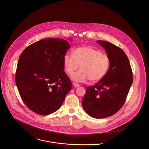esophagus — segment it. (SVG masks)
Returning <instances> with one entry per match:
<instances>
[{"label":"esophagus","instance_id":"obj_1","mask_svg":"<svg viewBox=\"0 0 149 149\" xmlns=\"http://www.w3.org/2000/svg\"><path fill=\"white\" fill-rule=\"evenodd\" d=\"M73 85H74V87H79V86H80V84H77V83H73Z\"/></svg>","mask_w":149,"mask_h":149}]
</instances>
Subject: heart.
Returning <instances> with one entry per match:
<instances>
[{"label": "heart", "instance_id": "1", "mask_svg": "<svg viewBox=\"0 0 149 149\" xmlns=\"http://www.w3.org/2000/svg\"><path fill=\"white\" fill-rule=\"evenodd\" d=\"M66 72L71 75L80 65V69L72 76L73 80L83 83L89 79L92 82L101 80L106 74L110 65L109 57L100 50L88 47L76 48L73 54L66 53L63 58Z\"/></svg>", "mask_w": 149, "mask_h": 149}]
</instances>
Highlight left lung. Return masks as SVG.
<instances>
[{"label":"left lung","mask_w":149,"mask_h":149,"mask_svg":"<svg viewBox=\"0 0 149 149\" xmlns=\"http://www.w3.org/2000/svg\"><path fill=\"white\" fill-rule=\"evenodd\" d=\"M97 42L106 51L110 65L99 82L86 88L82 104L89 116L102 119L113 115L124 105L133 77L127 56L122 49L104 41Z\"/></svg>","instance_id":"1"}]
</instances>
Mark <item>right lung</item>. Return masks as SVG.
<instances>
[{
  "label": "right lung",
  "mask_w": 149,
  "mask_h": 149,
  "mask_svg": "<svg viewBox=\"0 0 149 149\" xmlns=\"http://www.w3.org/2000/svg\"><path fill=\"white\" fill-rule=\"evenodd\" d=\"M69 48L65 40L47 38L33 43L22 53L15 83L23 102L34 112L46 115L56 112L71 90L63 63Z\"/></svg>",
  "instance_id": "obj_1"
}]
</instances>
